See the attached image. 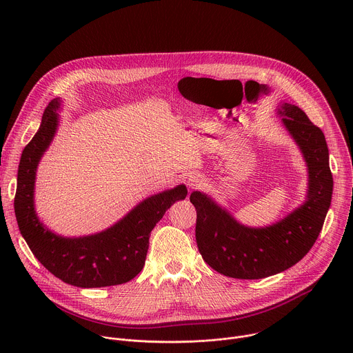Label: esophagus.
Returning a JSON list of instances; mask_svg holds the SVG:
<instances>
[{"label":"esophagus","mask_w":353,"mask_h":353,"mask_svg":"<svg viewBox=\"0 0 353 353\" xmlns=\"http://www.w3.org/2000/svg\"><path fill=\"white\" fill-rule=\"evenodd\" d=\"M204 184H205V180H204L203 176H199V174H191V176L187 177V185H188L190 188H199V187H203Z\"/></svg>","instance_id":"esophagus-1"}]
</instances>
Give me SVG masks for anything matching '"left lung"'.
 <instances>
[{"instance_id": "obj_1", "label": "left lung", "mask_w": 353, "mask_h": 353, "mask_svg": "<svg viewBox=\"0 0 353 353\" xmlns=\"http://www.w3.org/2000/svg\"><path fill=\"white\" fill-rule=\"evenodd\" d=\"M278 113L309 168L303 205L271 226L247 228L207 194L190 195L196 210L199 253L211 268L229 278L261 279L293 267L316 243L331 205L334 183L323 131L294 105L282 103Z\"/></svg>"}]
</instances>
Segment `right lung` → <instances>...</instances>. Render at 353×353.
Returning <instances> with one entry per match:
<instances>
[{"instance_id": "right-lung-1", "label": "right lung", "mask_w": 353, "mask_h": 353, "mask_svg": "<svg viewBox=\"0 0 353 353\" xmlns=\"http://www.w3.org/2000/svg\"><path fill=\"white\" fill-rule=\"evenodd\" d=\"M60 103V99L48 103L39 131L21 157L14 201L21 234L34 257L65 283L78 288L125 283L145 265L150 232L176 201L185 198L187 188L180 184L148 196L116 225L96 234L72 239L50 232L36 215L33 192L37 165L57 131Z\"/></svg>"}]
</instances>
